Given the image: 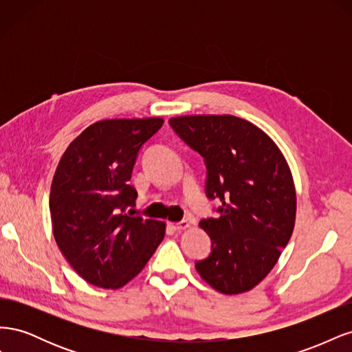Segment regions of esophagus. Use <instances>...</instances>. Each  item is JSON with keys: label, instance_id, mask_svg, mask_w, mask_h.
<instances>
[{"label": "esophagus", "instance_id": "34e87169", "mask_svg": "<svg viewBox=\"0 0 352 352\" xmlns=\"http://www.w3.org/2000/svg\"><path fill=\"white\" fill-rule=\"evenodd\" d=\"M190 225H192V220H182V221H179V223H168V226L172 228L173 230H177V232L190 228Z\"/></svg>", "mask_w": 352, "mask_h": 352}]
</instances>
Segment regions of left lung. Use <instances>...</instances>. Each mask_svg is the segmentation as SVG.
Returning <instances> with one entry per match:
<instances>
[{"mask_svg": "<svg viewBox=\"0 0 352 352\" xmlns=\"http://www.w3.org/2000/svg\"><path fill=\"white\" fill-rule=\"evenodd\" d=\"M168 123L204 157L207 198L221 202L219 217L199 221L211 252L195 269L221 294L247 292L270 273L294 232L289 166L267 133L239 117L182 116Z\"/></svg>", "mask_w": 352, "mask_h": 352, "instance_id": "left-lung-1", "label": "left lung"}]
</instances>
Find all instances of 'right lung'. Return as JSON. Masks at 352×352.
Instances as JSON below:
<instances>
[{"label":"right lung","mask_w":352,"mask_h":352,"mask_svg":"<svg viewBox=\"0 0 352 352\" xmlns=\"http://www.w3.org/2000/svg\"><path fill=\"white\" fill-rule=\"evenodd\" d=\"M164 120L111 119L87 127L63 154L52 179L50 211L61 254L82 279L119 289L153 257L166 223L132 216L131 185L141 146Z\"/></svg>","instance_id":"1"}]
</instances>
